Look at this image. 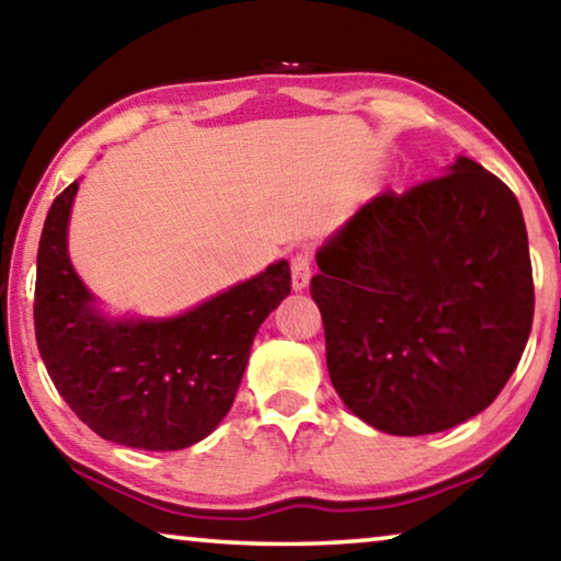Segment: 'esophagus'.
Listing matches in <instances>:
<instances>
[{"instance_id":"34e87169","label":"esophagus","mask_w":561,"mask_h":561,"mask_svg":"<svg viewBox=\"0 0 561 561\" xmlns=\"http://www.w3.org/2000/svg\"><path fill=\"white\" fill-rule=\"evenodd\" d=\"M309 277H312V256H309V252H299L291 256V287L297 291L305 289Z\"/></svg>"}]
</instances>
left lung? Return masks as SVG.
<instances>
[{
	"mask_svg": "<svg viewBox=\"0 0 561 561\" xmlns=\"http://www.w3.org/2000/svg\"><path fill=\"white\" fill-rule=\"evenodd\" d=\"M317 264L329 377L377 430L457 426L517 369L535 319L527 227L510 186L472 159L364 204Z\"/></svg>",
	"mask_w": 561,
	"mask_h": 561,
	"instance_id": "left-lung-1",
	"label": "left lung"
}]
</instances>
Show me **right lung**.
I'll return each mask as SVG.
<instances>
[{
    "label": "right lung",
    "mask_w": 561,
    "mask_h": 561,
    "mask_svg": "<svg viewBox=\"0 0 561 561\" xmlns=\"http://www.w3.org/2000/svg\"><path fill=\"white\" fill-rule=\"evenodd\" d=\"M79 182L44 219L34 334L57 392L102 439L172 451L225 420L242 381L256 329L291 291L277 262L197 309L162 322H110L94 312L67 254V221Z\"/></svg>",
    "instance_id": "obj_1"
}]
</instances>
